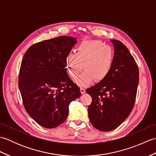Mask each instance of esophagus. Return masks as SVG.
<instances>
[{
    "label": "esophagus",
    "mask_w": 156,
    "mask_h": 156,
    "mask_svg": "<svg viewBox=\"0 0 156 156\" xmlns=\"http://www.w3.org/2000/svg\"><path fill=\"white\" fill-rule=\"evenodd\" d=\"M80 92H81V93H82V94H84V93H85V92H86V89H85V88H84L81 87V88H80Z\"/></svg>",
    "instance_id": "1"
}]
</instances>
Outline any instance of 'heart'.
<instances>
[{"label":"heart","mask_w":156,"mask_h":156,"mask_svg":"<svg viewBox=\"0 0 156 156\" xmlns=\"http://www.w3.org/2000/svg\"><path fill=\"white\" fill-rule=\"evenodd\" d=\"M114 49L100 40H85L77 46L76 54L69 52L65 58L66 69L76 78L83 69L85 71L76 80L80 86H87L94 80L101 82L107 77L114 64Z\"/></svg>","instance_id":"1"}]
</instances>
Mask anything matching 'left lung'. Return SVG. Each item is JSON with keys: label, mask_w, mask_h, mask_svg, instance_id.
I'll list each match as a JSON object with an SVG mask.
<instances>
[{"label": "left lung", "mask_w": 156, "mask_h": 156, "mask_svg": "<svg viewBox=\"0 0 156 156\" xmlns=\"http://www.w3.org/2000/svg\"><path fill=\"white\" fill-rule=\"evenodd\" d=\"M115 58L105 80L88 88L92 101L88 107L92 125L101 131L118 127L128 117L134 107L139 84V68L127 48L112 39Z\"/></svg>", "instance_id": "obj_1"}]
</instances>
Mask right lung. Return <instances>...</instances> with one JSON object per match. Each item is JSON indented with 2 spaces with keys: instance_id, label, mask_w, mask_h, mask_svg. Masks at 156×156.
<instances>
[{
  "instance_id": "add662e5",
  "label": "right lung",
  "mask_w": 156,
  "mask_h": 156,
  "mask_svg": "<svg viewBox=\"0 0 156 156\" xmlns=\"http://www.w3.org/2000/svg\"><path fill=\"white\" fill-rule=\"evenodd\" d=\"M77 41L59 36L31 45L23 56L19 88L25 109L45 128H55L67 119L70 102L80 97L71 80L65 58Z\"/></svg>"
}]
</instances>
